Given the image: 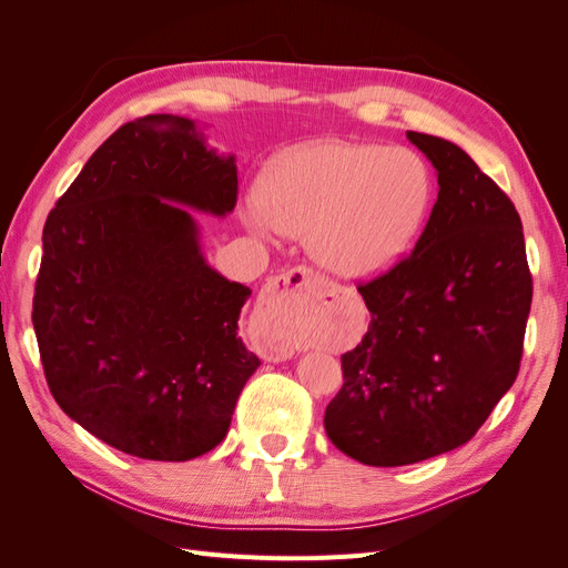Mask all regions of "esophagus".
Returning a JSON list of instances; mask_svg holds the SVG:
<instances>
[{
	"instance_id": "obj_1",
	"label": "esophagus",
	"mask_w": 568,
	"mask_h": 568,
	"mask_svg": "<svg viewBox=\"0 0 568 568\" xmlns=\"http://www.w3.org/2000/svg\"><path fill=\"white\" fill-rule=\"evenodd\" d=\"M324 286L311 267H294L274 277L255 307L261 351L267 359H286L296 348V332L313 311L315 294Z\"/></svg>"
}]
</instances>
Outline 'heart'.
I'll use <instances>...</instances> for the list:
<instances>
[{"label": "heart", "instance_id": "b5f03b06", "mask_svg": "<svg viewBox=\"0 0 568 568\" xmlns=\"http://www.w3.org/2000/svg\"><path fill=\"white\" fill-rule=\"evenodd\" d=\"M432 175L403 146L313 142L274 156L246 225L305 234L313 261L338 277L372 280L417 244L432 209Z\"/></svg>", "mask_w": 568, "mask_h": 568}]
</instances>
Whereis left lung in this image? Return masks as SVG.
<instances>
[{"label":"left lung","instance_id":"1","mask_svg":"<svg viewBox=\"0 0 568 568\" xmlns=\"http://www.w3.org/2000/svg\"><path fill=\"white\" fill-rule=\"evenodd\" d=\"M438 199L403 263L357 286L372 315L341 355L326 436L369 467H403L467 443L519 374L532 282L521 217L467 151L407 132Z\"/></svg>","mask_w":568,"mask_h":568}]
</instances>
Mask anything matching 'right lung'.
I'll return each mask as SVG.
<instances>
[{
    "instance_id": "obj_1",
    "label": "right lung",
    "mask_w": 568,
    "mask_h": 568,
    "mask_svg": "<svg viewBox=\"0 0 568 568\" xmlns=\"http://www.w3.org/2000/svg\"><path fill=\"white\" fill-rule=\"evenodd\" d=\"M236 159L192 118L115 130L42 232L32 326L51 395L115 450L186 462L213 450L261 367L239 315L251 288L209 265L196 215L236 205Z\"/></svg>"
}]
</instances>
